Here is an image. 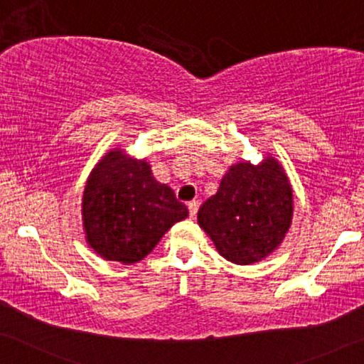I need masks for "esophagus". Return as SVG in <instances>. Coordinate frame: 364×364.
<instances>
[{"instance_id":"1","label":"esophagus","mask_w":364,"mask_h":364,"mask_svg":"<svg viewBox=\"0 0 364 364\" xmlns=\"http://www.w3.org/2000/svg\"><path fill=\"white\" fill-rule=\"evenodd\" d=\"M198 209H199V203L198 201H191L188 203V211H189V216L194 218L198 214Z\"/></svg>"}]
</instances>
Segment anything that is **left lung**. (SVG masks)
Listing matches in <instances>:
<instances>
[{"mask_svg":"<svg viewBox=\"0 0 364 364\" xmlns=\"http://www.w3.org/2000/svg\"><path fill=\"white\" fill-rule=\"evenodd\" d=\"M294 201L289 178L277 160L229 168L218 193L203 203L198 223L224 259L239 265L259 262L282 242Z\"/></svg>","mask_w":364,"mask_h":364,"instance_id":"obj_1","label":"left lung"}]
</instances>
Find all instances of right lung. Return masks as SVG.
<instances>
[{
	"label": "right lung",
	"instance_id": "1",
	"mask_svg": "<svg viewBox=\"0 0 364 364\" xmlns=\"http://www.w3.org/2000/svg\"><path fill=\"white\" fill-rule=\"evenodd\" d=\"M188 216L146 161L122 150L102 158L85 184L82 218L90 247L107 260L135 264L151 252L168 229Z\"/></svg>",
	"mask_w": 364,
	"mask_h": 364
}]
</instances>
